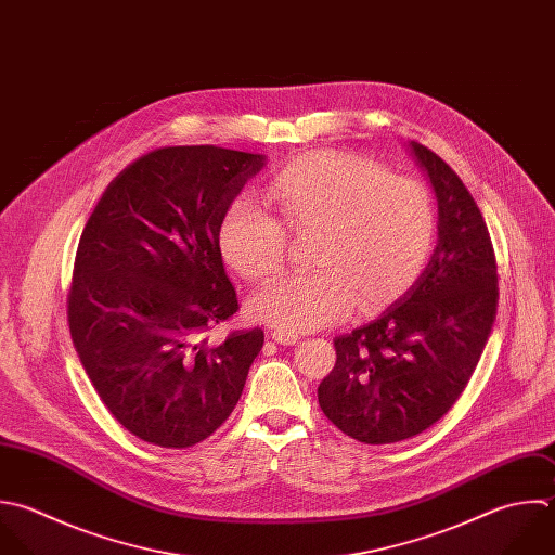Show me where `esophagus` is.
Listing matches in <instances>:
<instances>
[{"instance_id":"esophagus-1","label":"esophagus","mask_w":555,"mask_h":555,"mask_svg":"<svg viewBox=\"0 0 555 555\" xmlns=\"http://www.w3.org/2000/svg\"><path fill=\"white\" fill-rule=\"evenodd\" d=\"M270 337H272V341H276V344H281V346H294V344H298V341H300V337H298V335H294V333H285V331H272V333H270Z\"/></svg>"}]
</instances>
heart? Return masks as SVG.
<instances>
[{"label":"heart","mask_w":555,"mask_h":555,"mask_svg":"<svg viewBox=\"0 0 555 555\" xmlns=\"http://www.w3.org/2000/svg\"><path fill=\"white\" fill-rule=\"evenodd\" d=\"M266 198L279 218L235 198L220 220L218 244L231 268L259 281L285 261V227L315 231V270L283 274L248 302L253 318L285 333L339 322L354 305L372 311L393 302L417 281L435 246L430 190L357 155H302L268 183Z\"/></svg>","instance_id":"1"}]
</instances>
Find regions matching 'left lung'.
Returning <instances> with one entry per match:
<instances>
[{
	"label": "left lung",
	"mask_w": 555,
	"mask_h": 555,
	"mask_svg": "<svg viewBox=\"0 0 555 555\" xmlns=\"http://www.w3.org/2000/svg\"><path fill=\"white\" fill-rule=\"evenodd\" d=\"M437 196V246L417 281L376 320L335 337L337 363L318 387L348 437L385 446L437 424L467 387L498 313V266L485 218L461 177L409 142Z\"/></svg>",
	"instance_id": "1"
}]
</instances>
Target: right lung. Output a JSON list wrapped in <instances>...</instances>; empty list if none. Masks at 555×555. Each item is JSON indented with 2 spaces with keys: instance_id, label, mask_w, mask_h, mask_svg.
Segmentation results:
<instances>
[{
  "instance_id": "right-lung-1",
  "label": "right lung",
  "mask_w": 555,
  "mask_h": 555,
  "mask_svg": "<svg viewBox=\"0 0 555 555\" xmlns=\"http://www.w3.org/2000/svg\"><path fill=\"white\" fill-rule=\"evenodd\" d=\"M266 155L166 146L129 164L79 237L68 328L107 411L138 439L190 448L235 409L263 331H209L237 311L218 229Z\"/></svg>"
}]
</instances>
